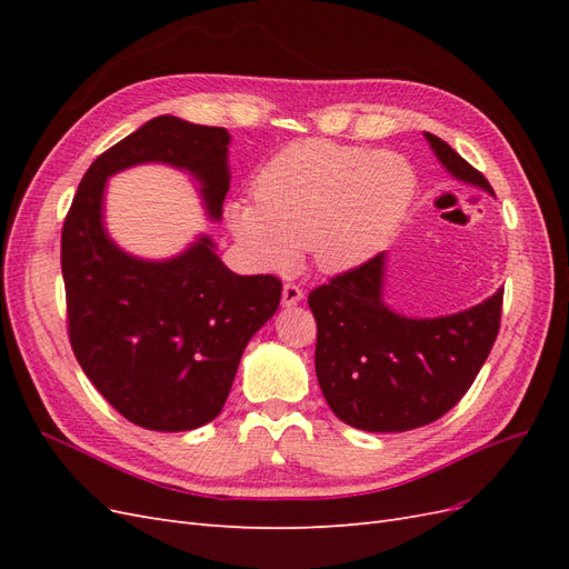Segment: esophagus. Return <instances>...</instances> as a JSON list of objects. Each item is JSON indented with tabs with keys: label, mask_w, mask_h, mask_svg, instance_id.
Returning a JSON list of instances; mask_svg holds the SVG:
<instances>
[{
	"label": "esophagus",
	"mask_w": 569,
	"mask_h": 569,
	"mask_svg": "<svg viewBox=\"0 0 569 569\" xmlns=\"http://www.w3.org/2000/svg\"><path fill=\"white\" fill-rule=\"evenodd\" d=\"M301 299H303V291H301L299 284L287 282V284L282 287V306H284V308L297 306Z\"/></svg>",
	"instance_id": "1"
}]
</instances>
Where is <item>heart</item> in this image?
<instances>
[{
	"mask_svg": "<svg viewBox=\"0 0 569 569\" xmlns=\"http://www.w3.org/2000/svg\"><path fill=\"white\" fill-rule=\"evenodd\" d=\"M416 189L401 153L301 140L258 170L256 201H232L228 226L263 270L284 272L311 249L320 270L347 272L389 242Z\"/></svg>",
	"mask_w": 569,
	"mask_h": 569,
	"instance_id": "obj_1",
	"label": "heart"
}]
</instances>
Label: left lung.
<instances>
[{
	"label": "left lung",
	"instance_id": "left-lung-1",
	"mask_svg": "<svg viewBox=\"0 0 569 569\" xmlns=\"http://www.w3.org/2000/svg\"><path fill=\"white\" fill-rule=\"evenodd\" d=\"M439 163L493 194L487 178L437 134ZM387 253L308 295L318 322L316 375L335 416L366 432H408L439 420L475 382L501 327L503 289L468 311L408 318L385 301Z\"/></svg>",
	"mask_w": 569,
	"mask_h": 569
}]
</instances>
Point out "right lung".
<instances>
[{
    "instance_id": "1",
    "label": "right lung",
    "mask_w": 569,
    "mask_h": 569,
    "mask_svg": "<svg viewBox=\"0 0 569 569\" xmlns=\"http://www.w3.org/2000/svg\"><path fill=\"white\" fill-rule=\"evenodd\" d=\"M230 132L151 118L88 168L61 232L68 337L80 368L126 420L187 432L218 418L249 339L274 316L282 282L237 274L209 234L182 253L147 261L104 228L107 180L142 163L192 176L206 216L222 218Z\"/></svg>"
}]
</instances>
